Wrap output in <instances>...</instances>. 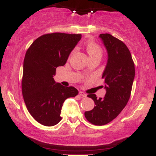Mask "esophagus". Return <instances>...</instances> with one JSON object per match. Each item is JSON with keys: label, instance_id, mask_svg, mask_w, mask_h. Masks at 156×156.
I'll use <instances>...</instances> for the list:
<instances>
[{"label": "esophagus", "instance_id": "1", "mask_svg": "<svg viewBox=\"0 0 156 156\" xmlns=\"http://www.w3.org/2000/svg\"><path fill=\"white\" fill-rule=\"evenodd\" d=\"M79 94L81 97H83V98H86V97H87V94L84 93L83 92H79Z\"/></svg>", "mask_w": 156, "mask_h": 156}]
</instances>
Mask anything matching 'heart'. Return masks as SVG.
<instances>
[{
    "label": "heart",
    "mask_w": 156,
    "mask_h": 156,
    "mask_svg": "<svg viewBox=\"0 0 156 156\" xmlns=\"http://www.w3.org/2000/svg\"><path fill=\"white\" fill-rule=\"evenodd\" d=\"M85 48L86 51H87L89 55V58H90V57L97 56V55L102 56V54H103V50H102L101 46L98 44H97L95 42H94V41H87V42L86 43Z\"/></svg>",
    "instance_id": "obj_1"
}]
</instances>
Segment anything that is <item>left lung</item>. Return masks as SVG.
<instances>
[{"mask_svg":"<svg viewBox=\"0 0 156 156\" xmlns=\"http://www.w3.org/2000/svg\"><path fill=\"white\" fill-rule=\"evenodd\" d=\"M104 44L108 60L103 73L106 90L103 98L88 94L94 102L92 110L84 113L89 122L96 125L108 124L120 114L127 105L135 77V67L128 47L110 34L99 36Z\"/></svg>","mask_w":156,"mask_h":156,"instance_id":"1","label":"left lung"}]
</instances>
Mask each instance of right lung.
Masks as SVG:
<instances>
[{"instance_id": "obj_1", "label": "right lung", "mask_w": 156, "mask_h": 156, "mask_svg": "<svg viewBox=\"0 0 156 156\" xmlns=\"http://www.w3.org/2000/svg\"><path fill=\"white\" fill-rule=\"evenodd\" d=\"M81 34L52 33L37 38L30 46L23 62L22 92L31 115L40 124L53 126L62 119L66 99L78 91L65 87L53 79L56 68L64 66Z\"/></svg>"}]
</instances>
